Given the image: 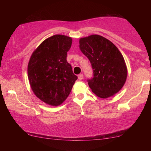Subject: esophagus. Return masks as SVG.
<instances>
[{
	"label": "esophagus",
	"mask_w": 151,
	"mask_h": 151,
	"mask_svg": "<svg viewBox=\"0 0 151 151\" xmlns=\"http://www.w3.org/2000/svg\"><path fill=\"white\" fill-rule=\"evenodd\" d=\"M78 80H83V74H80V75H78Z\"/></svg>",
	"instance_id": "obj_1"
}]
</instances>
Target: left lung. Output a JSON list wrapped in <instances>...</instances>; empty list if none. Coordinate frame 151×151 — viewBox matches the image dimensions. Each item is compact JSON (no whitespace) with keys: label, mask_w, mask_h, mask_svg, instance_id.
Returning a JSON list of instances; mask_svg holds the SVG:
<instances>
[{"label":"left lung","mask_w":151,"mask_h":151,"mask_svg":"<svg viewBox=\"0 0 151 151\" xmlns=\"http://www.w3.org/2000/svg\"><path fill=\"white\" fill-rule=\"evenodd\" d=\"M79 48L90 60L93 69L94 77L88 80L91 91L101 99L112 96L121 91L128 72L123 56L118 48L98 35L81 38Z\"/></svg>","instance_id":"8db88e82"}]
</instances>
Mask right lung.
I'll return each instance as SVG.
<instances>
[{"label":"right lung","instance_id":"obj_1","mask_svg":"<svg viewBox=\"0 0 151 151\" xmlns=\"http://www.w3.org/2000/svg\"><path fill=\"white\" fill-rule=\"evenodd\" d=\"M72 38L55 35L45 39L32 52L28 65L30 88L46 104L57 106L69 95L77 79L66 60Z\"/></svg>","mask_w":151,"mask_h":151}]
</instances>
